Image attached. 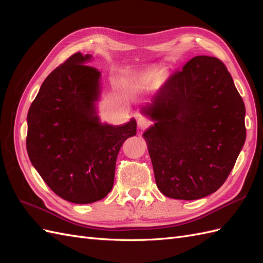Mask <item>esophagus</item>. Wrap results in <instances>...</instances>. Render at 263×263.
Returning <instances> with one entry per match:
<instances>
[{
    "label": "esophagus",
    "mask_w": 263,
    "mask_h": 263,
    "mask_svg": "<svg viewBox=\"0 0 263 263\" xmlns=\"http://www.w3.org/2000/svg\"><path fill=\"white\" fill-rule=\"evenodd\" d=\"M149 123H150L149 119L147 117H145V116L139 115L137 117V124H138L139 128H141V129H144V128H146V127H148Z\"/></svg>",
    "instance_id": "34e87169"
}]
</instances>
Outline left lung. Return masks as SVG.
I'll list each match as a JSON object with an SVG mask.
<instances>
[{
  "label": "left lung",
  "instance_id": "obj_1",
  "mask_svg": "<svg viewBox=\"0 0 263 263\" xmlns=\"http://www.w3.org/2000/svg\"><path fill=\"white\" fill-rule=\"evenodd\" d=\"M144 113L156 184L177 200H198L224 184L246 140L245 104L221 60L196 55L159 87Z\"/></svg>",
  "mask_w": 263,
  "mask_h": 263
}]
</instances>
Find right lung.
<instances>
[{
    "mask_svg": "<svg viewBox=\"0 0 263 263\" xmlns=\"http://www.w3.org/2000/svg\"><path fill=\"white\" fill-rule=\"evenodd\" d=\"M76 52L45 79L27 115L26 148L35 169L53 192L76 204L104 198L113 187L116 159L136 122L101 125L94 102L100 71Z\"/></svg>",
    "mask_w": 263,
    "mask_h": 263,
    "instance_id": "obj_1",
    "label": "right lung"
}]
</instances>
